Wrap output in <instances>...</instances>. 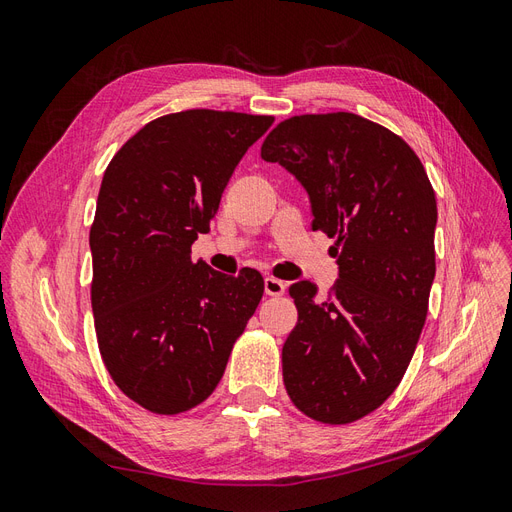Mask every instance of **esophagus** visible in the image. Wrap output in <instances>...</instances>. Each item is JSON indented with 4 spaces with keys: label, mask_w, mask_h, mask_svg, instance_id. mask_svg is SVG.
Returning a JSON list of instances; mask_svg holds the SVG:
<instances>
[{
    "label": "esophagus",
    "mask_w": 512,
    "mask_h": 512,
    "mask_svg": "<svg viewBox=\"0 0 512 512\" xmlns=\"http://www.w3.org/2000/svg\"><path fill=\"white\" fill-rule=\"evenodd\" d=\"M265 292L269 294V297H282V294L286 292V282L269 275V277H265Z\"/></svg>",
    "instance_id": "esophagus-1"
}]
</instances>
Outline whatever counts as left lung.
<instances>
[{"instance_id": "1", "label": "left lung", "mask_w": 512, "mask_h": 512, "mask_svg": "<svg viewBox=\"0 0 512 512\" xmlns=\"http://www.w3.org/2000/svg\"><path fill=\"white\" fill-rule=\"evenodd\" d=\"M260 156L303 185L312 228L339 243L327 299L312 282L290 286L299 322L282 350L286 391L320 423H352L397 389L421 337L436 194L406 141L354 113L290 117Z\"/></svg>"}]
</instances>
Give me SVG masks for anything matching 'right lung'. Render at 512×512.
I'll use <instances>...</instances> for the list:
<instances>
[{
	"label": "right lung",
	"mask_w": 512,
	"mask_h": 512,
	"mask_svg": "<svg viewBox=\"0 0 512 512\" xmlns=\"http://www.w3.org/2000/svg\"><path fill=\"white\" fill-rule=\"evenodd\" d=\"M271 123L207 108L164 115L102 177L89 232L98 346L119 389L151 412H185L213 393L265 292L254 269L232 277L192 262V243Z\"/></svg>",
	"instance_id": "right-lung-1"
}]
</instances>
